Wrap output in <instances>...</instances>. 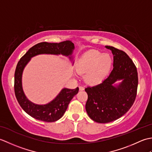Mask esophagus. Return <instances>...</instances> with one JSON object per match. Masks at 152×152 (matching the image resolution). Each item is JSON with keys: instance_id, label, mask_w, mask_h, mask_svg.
Returning <instances> with one entry per match:
<instances>
[{"instance_id": "1", "label": "esophagus", "mask_w": 152, "mask_h": 152, "mask_svg": "<svg viewBox=\"0 0 152 152\" xmlns=\"http://www.w3.org/2000/svg\"><path fill=\"white\" fill-rule=\"evenodd\" d=\"M79 89L80 90V91H83V90H84V88L82 86H79Z\"/></svg>"}]
</instances>
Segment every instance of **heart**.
Here are the masks:
<instances>
[{
    "label": "heart",
    "instance_id": "obj_1",
    "mask_svg": "<svg viewBox=\"0 0 152 152\" xmlns=\"http://www.w3.org/2000/svg\"><path fill=\"white\" fill-rule=\"evenodd\" d=\"M112 58L108 53L98 50H90L85 53L77 64L79 74H85L84 80L91 85L101 83L107 77L112 65Z\"/></svg>",
    "mask_w": 152,
    "mask_h": 152
}]
</instances>
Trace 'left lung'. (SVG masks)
I'll return each mask as SVG.
<instances>
[{"label":"left lung","instance_id":"left-lung-1","mask_svg":"<svg viewBox=\"0 0 152 152\" xmlns=\"http://www.w3.org/2000/svg\"><path fill=\"white\" fill-rule=\"evenodd\" d=\"M114 56L113 70L101 83L85 89L88 98L86 110L93 121L106 124L121 118L133 106L138 87V72L133 61L124 51L106 46ZM122 80L117 86L113 84Z\"/></svg>","mask_w":152,"mask_h":152}]
</instances>
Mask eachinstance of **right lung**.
<instances>
[{
    "label": "right lung",
    "mask_w": 152,
    "mask_h": 152,
    "mask_svg": "<svg viewBox=\"0 0 152 152\" xmlns=\"http://www.w3.org/2000/svg\"><path fill=\"white\" fill-rule=\"evenodd\" d=\"M74 45L70 40L60 43L40 42L31 48L18 63L14 75V91L19 105L31 117L46 122H54L64 115L70 101L78 93L79 88H64L53 101L46 104H36L28 100L22 88V74L24 68L34 56L39 54L63 55L69 56L72 54ZM71 59V57H69Z\"/></svg>",
    "instance_id": "add662e5"
}]
</instances>
